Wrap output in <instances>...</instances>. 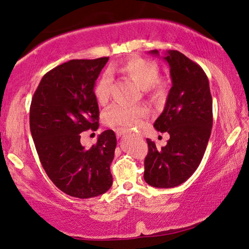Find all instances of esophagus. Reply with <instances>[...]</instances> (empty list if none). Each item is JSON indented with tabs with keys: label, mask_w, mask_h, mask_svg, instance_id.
Wrapping results in <instances>:
<instances>
[{
	"label": "esophagus",
	"mask_w": 249,
	"mask_h": 249,
	"mask_svg": "<svg viewBox=\"0 0 249 249\" xmlns=\"http://www.w3.org/2000/svg\"><path fill=\"white\" fill-rule=\"evenodd\" d=\"M124 133H125V132H124L123 129H116V130H115V134H116V136L119 137V138L122 136V135H124Z\"/></svg>",
	"instance_id": "34e87169"
}]
</instances>
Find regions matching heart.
<instances>
[{
    "label": "heart",
    "instance_id": "obj_1",
    "mask_svg": "<svg viewBox=\"0 0 249 249\" xmlns=\"http://www.w3.org/2000/svg\"><path fill=\"white\" fill-rule=\"evenodd\" d=\"M115 70L127 75L142 89H147V92L154 96L162 93V83L156 81L159 74V68L154 61L144 58H130L127 61L121 64ZM109 87H111V79L107 74H104L94 89L95 99L100 104L104 105L107 103L111 94ZM147 114L148 109L142 105L127 107V105L114 104L105 112L104 122L107 126L114 128L135 129L142 125Z\"/></svg>",
    "mask_w": 249,
    "mask_h": 249
}]
</instances>
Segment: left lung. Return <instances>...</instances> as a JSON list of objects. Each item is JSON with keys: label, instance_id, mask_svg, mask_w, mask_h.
<instances>
[{"label": "left lung", "instance_id": "left-lung-1", "mask_svg": "<svg viewBox=\"0 0 249 249\" xmlns=\"http://www.w3.org/2000/svg\"><path fill=\"white\" fill-rule=\"evenodd\" d=\"M165 60L172 87L154 127L170 138L161 149L147 138L145 158L144 179L155 188H174L190 178L203 158L213 125L212 95L203 69L178 50L167 52Z\"/></svg>", "mask_w": 249, "mask_h": 249}]
</instances>
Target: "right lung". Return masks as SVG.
<instances>
[{"label":"right lung","mask_w":249,"mask_h":249,"mask_svg":"<svg viewBox=\"0 0 249 249\" xmlns=\"http://www.w3.org/2000/svg\"><path fill=\"white\" fill-rule=\"evenodd\" d=\"M108 57L73 59L46 73L33 95L29 126L41 166L66 195L88 199L107 192L113 183L109 166L116 136L104 130L89 149L81 133L99 127L94 84Z\"/></svg>","instance_id":"add662e5"}]
</instances>
